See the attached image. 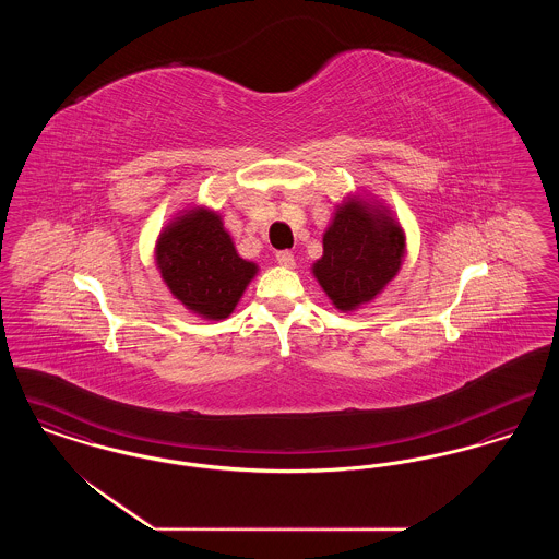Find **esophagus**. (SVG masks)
<instances>
[{
    "instance_id": "esophagus-1",
    "label": "esophagus",
    "mask_w": 559,
    "mask_h": 559,
    "mask_svg": "<svg viewBox=\"0 0 559 559\" xmlns=\"http://www.w3.org/2000/svg\"><path fill=\"white\" fill-rule=\"evenodd\" d=\"M276 262H278V266L295 267V258H293L289 251H278L276 253Z\"/></svg>"
}]
</instances>
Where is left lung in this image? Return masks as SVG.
<instances>
[{
	"instance_id": "left-lung-1",
	"label": "left lung",
	"mask_w": 559,
	"mask_h": 559,
	"mask_svg": "<svg viewBox=\"0 0 559 559\" xmlns=\"http://www.w3.org/2000/svg\"><path fill=\"white\" fill-rule=\"evenodd\" d=\"M404 255L406 235L392 210L349 192L335 205L312 274L337 310L356 312L396 278Z\"/></svg>"
}]
</instances>
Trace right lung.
Wrapping results in <instances>:
<instances>
[{
    "label": "right lung",
    "mask_w": 559,
    "mask_h": 559,
    "mask_svg": "<svg viewBox=\"0 0 559 559\" xmlns=\"http://www.w3.org/2000/svg\"><path fill=\"white\" fill-rule=\"evenodd\" d=\"M155 264L169 293L205 320L228 319L260 270L240 258L222 215L205 205H190L160 228Z\"/></svg>",
    "instance_id": "add662e5"
}]
</instances>
